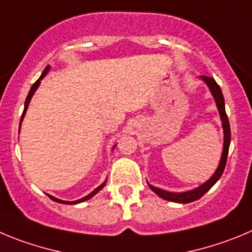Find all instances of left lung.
Wrapping results in <instances>:
<instances>
[{"instance_id": "obj_1", "label": "left lung", "mask_w": 252, "mask_h": 252, "mask_svg": "<svg viewBox=\"0 0 252 252\" xmlns=\"http://www.w3.org/2000/svg\"><path fill=\"white\" fill-rule=\"evenodd\" d=\"M202 80L206 82V85L209 86L210 91L211 94H214V97H215L216 105H218L219 112H220L221 116V121H222V127H223V151H222V156H221L220 160V165H219L218 170L214 175H212L211 179L209 181L205 182L204 185H201L200 188L195 189V190L188 191V192H168V191L161 190V189L154 188L152 185H149L150 189L154 191L156 195H158L160 197L165 198V200H168V201H174V202H180V204H189V202H192L198 200V198H201L210 189L216 184L219 179L222 175L223 170H225L226 166V161H227V154H228V147H230V140H231V131H230V124H228V119L227 115H226L225 111V100H223V94L222 91H221L220 86L218 85L215 80L212 77H209V76H201Z\"/></svg>"}]
</instances>
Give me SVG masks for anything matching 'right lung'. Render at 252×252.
Returning a JSON list of instances; mask_svg holds the SVG:
<instances>
[{"mask_svg":"<svg viewBox=\"0 0 252 252\" xmlns=\"http://www.w3.org/2000/svg\"><path fill=\"white\" fill-rule=\"evenodd\" d=\"M48 70H50V67H46L45 68V71H43L42 72V75L40 76V78H38V80L36 81V82H34L33 85H32V87H31V90H30V92H29V94H27V97H26V101H25V110H24V114H22V116H21V121H22V120H24V116H25V114H26V110H27V107H29V103H30V101H31V97H32V94H34V91H36L37 90V87H38V85H40V81L42 80L43 77H45V75L46 73L48 72ZM20 126H21V124H20ZM105 184H106V181L103 182V184H101L100 186H98L97 189H94V191H92L91 193H90V195H87V196H85L84 198H80V200H77V201H62V200H59V198H56V197H54V196H50L48 195V197L51 198V200H54V201H56V202H60V204H78V202H82V201H86V200H89V198H91L92 196H94L96 195V193L98 192V191L101 190V189H103V186H105Z\"/></svg>","mask_w":252,"mask_h":252,"instance_id":"obj_1","label":"right lung"}]
</instances>
